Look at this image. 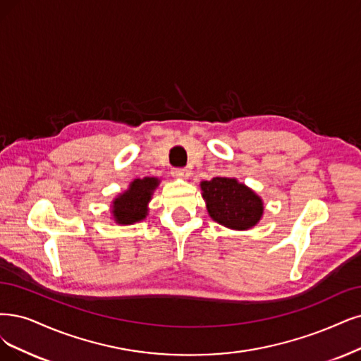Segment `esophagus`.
I'll return each instance as SVG.
<instances>
[{"instance_id": "obj_1", "label": "esophagus", "mask_w": 361, "mask_h": 361, "mask_svg": "<svg viewBox=\"0 0 361 361\" xmlns=\"http://www.w3.org/2000/svg\"><path fill=\"white\" fill-rule=\"evenodd\" d=\"M172 176L177 177V178H189L190 171L188 168H173Z\"/></svg>"}]
</instances>
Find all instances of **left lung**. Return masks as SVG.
Segmentation results:
<instances>
[{"label": "left lung", "instance_id": "8db88e82", "mask_svg": "<svg viewBox=\"0 0 361 361\" xmlns=\"http://www.w3.org/2000/svg\"><path fill=\"white\" fill-rule=\"evenodd\" d=\"M201 188L211 219L226 228L250 229L263 214L262 199L235 178L216 177L202 181Z\"/></svg>", "mask_w": 361, "mask_h": 361}]
</instances>
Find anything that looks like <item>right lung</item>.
<instances>
[{"instance_id": "add662e5", "label": "right lung", "mask_w": 361, "mask_h": 361, "mask_svg": "<svg viewBox=\"0 0 361 361\" xmlns=\"http://www.w3.org/2000/svg\"><path fill=\"white\" fill-rule=\"evenodd\" d=\"M157 184V178L149 177L133 181L129 185V190L120 195L114 201L113 214L116 221L120 224H132L142 220L147 216V204H149Z\"/></svg>"}]
</instances>
